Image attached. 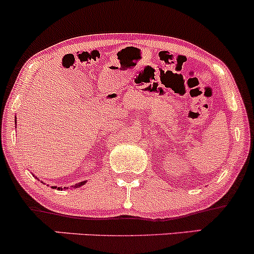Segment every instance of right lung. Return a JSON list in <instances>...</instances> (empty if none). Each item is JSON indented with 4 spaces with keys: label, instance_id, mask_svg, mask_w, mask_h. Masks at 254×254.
Returning <instances> with one entry per match:
<instances>
[{
    "label": "right lung",
    "instance_id": "1",
    "mask_svg": "<svg viewBox=\"0 0 254 254\" xmlns=\"http://www.w3.org/2000/svg\"><path fill=\"white\" fill-rule=\"evenodd\" d=\"M85 182H80V184H78V185H75V187H80V186H83L84 185Z\"/></svg>",
    "mask_w": 254,
    "mask_h": 254
}]
</instances>
